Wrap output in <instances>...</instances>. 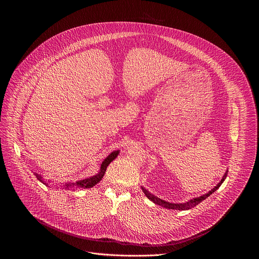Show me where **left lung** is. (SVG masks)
<instances>
[{
  "mask_svg": "<svg viewBox=\"0 0 259 259\" xmlns=\"http://www.w3.org/2000/svg\"><path fill=\"white\" fill-rule=\"evenodd\" d=\"M228 172L229 170L226 171V173L224 174L223 178H221V180L216 184V186L211 190L209 191L208 193H206L205 195H202L200 197H197V198H193L191 200H189L188 202H184V203H170V202H167L165 200H162L158 197H156L155 195H153L152 193H150L149 191H147L145 188L141 187V190L142 192L144 193V195L146 196L147 199H150L152 202H154L155 204L157 205H160L164 208H167V209H172V210H189V209H192L194 208L195 206H197L198 204H200L202 201H204L205 199H207L210 195H212L216 190L219 189V187L221 186V183H223L225 181V179L227 178V175H228Z\"/></svg>",
  "mask_w": 259,
  "mask_h": 259,
  "instance_id": "8db88e82",
  "label": "left lung"
}]
</instances>
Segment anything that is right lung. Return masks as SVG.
I'll return each mask as SVG.
<instances>
[{
  "mask_svg": "<svg viewBox=\"0 0 259 259\" xmlns=\"http://www.w3.org/2000/svg\"><path fill=\"white\" fill-rule=\"evenodd\" d=\"M119 154H120V151H119V150H118V151H114L113 153H110V154L103 160V162L101 163L100 170H99V172H98L97 174H95V175H93V176H91V177L85 178V179L78 180V181H76V182H65V183H63V188H64L65 190H69V189H71V188H81V189H90V188H93L96 183H98V182L102 179V177H103V175H104V173H105V171H106L107 166L118 157ZM34 175H35V177L38 178L42 183H44L45 186H48V182H49V181H48V182H47V180L45 181V180L43 179V177H42L41 175H39L38 173H35Z\"/></svg>",
  "mask_w": 259,
  "mask_h": 259,
  "instance_id": "add662e5",
  "label": "right lung"
}]
</instances>
